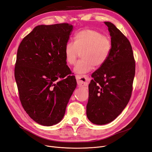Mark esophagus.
Returning a JSON list of instances; mask_svg holds the SVG:
<instances>
[{
  "label": "esophagus",
  "instance_id": "esophagus-1",
  "mask_svg": "<svg viewBox=\"0 0 152 152\" xmlns=\"http://www.w3.org/2000/svg\"><path fill=\"white\" fill-rule=\"evenodd\" d=\"M76 78L79 86L84 87L88 85L89 78L88 75H76Z\"/></svg>",
  "mask_w": 152,
  "mask_h": 152
}]
</instances>
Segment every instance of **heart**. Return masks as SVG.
<instances>
[{
	"instance_id": "1",
	"label": "heart",
	"mask_w": 152,
	"mask_h": 152,
	"mask_svg": "<svg viewBox=\"0 0 152 152\" xmlns=\"http://www.w3.org/2000/svg\"><path fill=\"white\" fill-rule=\"evenodd\" d=\"M112 50L110 39L99 31L85 28L78 31L73 37V43L65 46V61L69 66L74 65L80 52L82 60L78 61L74 71L79 74L86 73L96 67H100L106 61Z\"/></svg>"
}]
</instances>
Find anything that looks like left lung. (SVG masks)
Masks as SVG:
<instances>
[{
	"instance_id": "obj_1",
	"label": "left lung",
	"mask_w": 152,
	"mask_h": 152,
	"mask_svg": "<svg viewBox=\"0 0 152 152\" xmlns=\"http://www.w3.org/2000/svg\"><path fill=\"white\" fill-rule=\"evenodd\" d=\"M112 50L102 66L92 75L86 105L88 119L96 125L113 121L127 105L133 89L135 61L129 39L115 26L105 22Z\"/></svg>"
}]
</instances>
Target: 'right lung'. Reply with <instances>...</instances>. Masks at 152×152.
<instances>
[{"instance_id":"1","label":"right lung","mask_w":152,"mask_h":152,"mask_svg":"<svg viewBox=\"0 0 152 152\" xmlns=\"http://www.w3.org/2000/svg\"><path fill=\"white\" fill-rule=\"evenodd\" d=\"M72 28L67 23L37 26L18 48L15 78L20 100L30 118L44 126L62 120L76 88L64 58Z\"/></svg>"}]
</instances>
